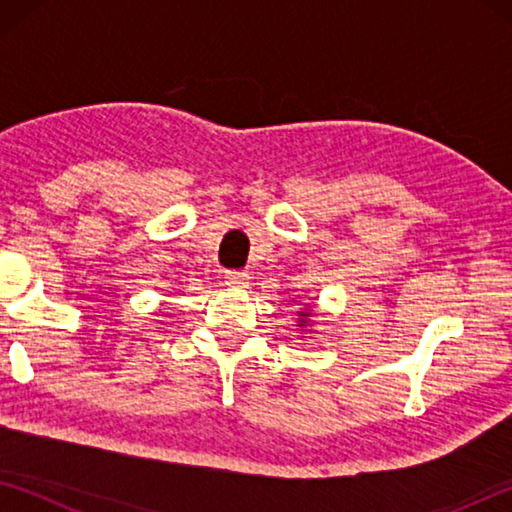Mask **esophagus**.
Here are the masks:
<instances>
[{
    "label": "esophagus",
    "instance_id": "esophagus-1",
    "mask_svg": "<svg viewBox=\"0 0 512 512\" xmlns=\"http://www.w3.org/2000/svg\"><path fill=\"white\" fill-rule=\"evenodd\" d=\"M248 282H250V275L246 271H228V273H225V284H228V287L244 289V287H248Z\"/></svg>",
    "mask_w": 512,
    "mask_h": 512
}]
</instances>
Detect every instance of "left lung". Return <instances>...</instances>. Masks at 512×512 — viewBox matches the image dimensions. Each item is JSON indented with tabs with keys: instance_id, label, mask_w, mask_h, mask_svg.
Wrapping results in <instances>:
<instances>
[{
	"instance_id": "left-lung-1",
	"label": "left lung",
	"mask_w": 512,
	"mask_h": 512,
	"mask_svg": "<svg viewBox=\"0 0 512 512\" xmlns=\"http://www.w3.org/2000/svg\"><path fill=\"white\" fill-rule=\"evenodd\" d=\"M307 318H309V311H300V325L298 327H302L307 323Z\"/></svg>"
}]
</instances>
